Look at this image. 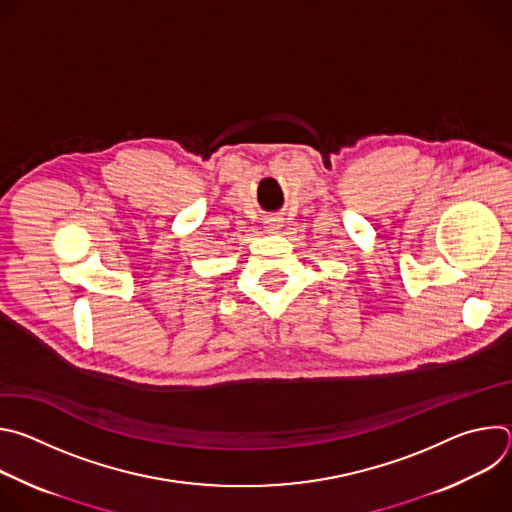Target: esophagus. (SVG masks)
Returning <instances> with one entry per match:
<instances>
[{
	"instance_id": "obj_1",
	"label": "esophagus",
	"mask_w": 512,
	"mask_h": 512,
	"mask_svg": "<svg viewBox=\"0 0 512 512\" xmlns=\"http://www.w3.org/2000/svg\"><path fill=\"white\" fill-rule=\"evenodd\" d=\"M281 227H283L281 218H277V216H267V218H265V231H267V233L275 235V233H279Z\"/></svg>"
}]
</instances>
